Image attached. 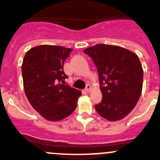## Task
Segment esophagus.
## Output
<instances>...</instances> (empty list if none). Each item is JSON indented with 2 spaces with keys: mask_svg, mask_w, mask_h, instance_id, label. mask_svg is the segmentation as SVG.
<instances>
[{
  "mask_svg": "<svg viewBox=\"0 0 160 160\" xmlns=\"http://www.w3.org/2000/svg\"><path fill=\"white\" fill-rule=\"evenodd\" d=\"M91 85H90V84L87 85L86 88H85V91H86V92H88V93H89L90 91H91Z\"/></svg>",
  "mask_w": 160,
  "mask_h": 160,
  "instance_id": "1",
  "label": "esophagus"
}]
</instances>
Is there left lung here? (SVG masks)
Segmentation results:
<instances>
[{"instance_id":"8db88e82","label":"left lung","mask_w":160,"mask_h":160,"mask_svg":"<svg viewBox=\"0 0 160 160\" xmlns=\"http://www.w3.org/2000/svg\"><path fill=\"white\" fill-rule=\"evenodd\" d=\"M94 61L99 77L102 100L97 112L109 121L128 116L142 94L143 69L138 56L116 45L98 44L83 51Z\"/></svg>"}]
</instances>
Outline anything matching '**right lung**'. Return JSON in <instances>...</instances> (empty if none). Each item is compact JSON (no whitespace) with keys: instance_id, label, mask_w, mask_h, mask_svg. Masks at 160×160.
Listing matches in <instances>:
<instances>
[{"instance_id":"add662e5","label":"right lung","mask_w":160,"mask_h":160,"mask_svg":"<svg viewBox=\"0 0 160 160\" xmlns=\"http://www.w3.org/2000/svg\"><path fill=\"white\" fill-rule=\"evenodd\" d=\"M72 50L62 46L39 45L29 49L23 58L25 94L32 108L50 121H59L72 114L82 94L80 90L61 83L67 78L63 65Z\"/></svg>"}]
</instances>
